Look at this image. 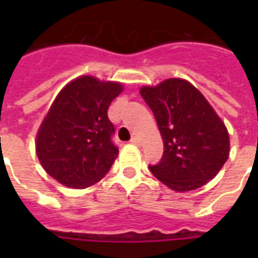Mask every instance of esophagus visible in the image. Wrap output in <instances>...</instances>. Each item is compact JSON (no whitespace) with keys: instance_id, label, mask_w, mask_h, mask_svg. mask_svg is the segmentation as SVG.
Masks as SVG:
<instances>
[{"instance_id":"obj_1","label":"esophagus","mask_w":258,"mask_h":258,"mask_svg":"<svg viewBox=\"0 0 258 258\" xmlns=\"http://www.w3.org/2000/svg\"><path fill=\"white\" fill-rule=\"evenodd\" d=\"M131 143L135 146H139L141 145V139H139V137H137V135H134V137L131 138Z\"/></svg>"}]
</instances>
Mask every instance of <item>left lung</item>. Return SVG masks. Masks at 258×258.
<instances>
[{"label": "left lung", "instance_id": "left-lung-1", "mask_svg": "<svg viewBox=\"0 0 258 258\" xmlns=\"http://www.w3.org/2000/svg\"><path fill=\"white\" fill-rule=\"evenodd\" d=\"M163 139V155L150 166L155 178L175 191L204 186L218 174L229 157L225 123L202 93L183 79H167L142 87Z\"/></svg>", "mask_w": 258, "mask_h": 258}]
</instances>
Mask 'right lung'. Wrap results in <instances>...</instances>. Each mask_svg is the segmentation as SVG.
<instances>
[{"mask_svg":"<svg viewBox=\"0 0 258 258\" xmlns=\"http://www.w3.org/2000/svg\"><path fill=\"white\" fill-rule=\"evenodd\" d=\"M121 91L120 83L93 76H80L60 91L36 138L38 161L52 178L84 188L109 171L119 149L107 111Z\"/></svg>","mask_w":258,"mask_h":258,"instance_id":"1","label":"right lung"}]
</instances>
